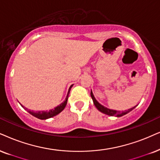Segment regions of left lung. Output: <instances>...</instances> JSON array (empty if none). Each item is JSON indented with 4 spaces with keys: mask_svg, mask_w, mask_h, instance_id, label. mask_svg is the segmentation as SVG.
<instances>
[{
    "mask_svg": "<svg viewBox=\"0 0 160 160\" xmlns=\"http://www.w3.org/2000/svg\"><path fill=\"white\" fill-rule=\"evenodd\" d=\"M91 97H92L93 102H94V106H96V108H98L100 112L103 113V114H105L109 115V116H115L117 117H122V116H123V115L128 114V113L130 112L131 111H132L133 109L135 108V107H137V106L133 107V108H129V109H128V110H125V111H124V112L122 111V112H118V111H117V110H113V109L108 108H106V107L102 106V105H101L100 102H99L98 101L95 99L94 94H93L92 91H91Z\"/></svg>",
    "mask_w": 160,
    "mask_h": 160,
    "instance_id": "obj_1",
    "label": "left lung"
}]
</instances>
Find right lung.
<instances>
[{"label":"right lung","mask_w":160,"mask_h":160,"mask_svg":"<svg viewBox=\"0 0 160 160\" xmlns=\"http://www.w3.org/2000/svg\"><path fill=\"white\" fill-rule=\"evenodd\" d=\"M72 86H73V85H72V86L69 87V88H68L66 100H64L62 103H60L59 106L55 107V108L53 109H51V110H49V111H38V112H35V111H29V110H28L26 108H25L24 109L27 110V112H29L30 114H32V116L37 117V118L40 119V120H46V119L51 118V117L56 116V115L60 114V113L61 112L64 108H65L66 104H67V101H68V95H69L70 90H71V88H72ZM21 106L23 107V108H24V106H23V105L21 104Z\"/></svg>","instance_id":"1"}]
</instances>
